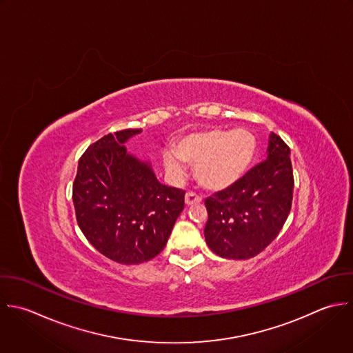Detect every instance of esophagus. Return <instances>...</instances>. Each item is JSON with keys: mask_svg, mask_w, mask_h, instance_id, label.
Masks as SVG:
<instances>
[{"mask_svg": "<svg viewBox=\"0 0 353 353\" xmlns=\"http://www.w3.org/2000/svg\"><path fill=\"white\" fill-rule=\"evenodd\" d=\"M199 202H202V196H199L198 194L191 192V191L185 194V205H187V206L194 205V203H199Z\"/></svg>", "mask_w": 353, "mask_h": 353, "instance_id": "34e87169", "label": "esophagus"}]
</instances>
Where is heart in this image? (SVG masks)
<instances>
[{"mask_svg":"<svg viewBox=\"0 0 353 353\" xmlns=\"http://www.w3.org/2000/svg\"><path fill=\"white\" fill-rule=\"evenodd\" d=\"M257 151L254 134L243 128L210 129L185 136L176 152L163 155L166 170L183 177L184 162L195 166L198 181L209 190H225L236 184L249 170Z\"/></svg>","mask_w":353,"mask_h":353,"instance_id":"b5f03b06","label":"heart"}]
</instances>
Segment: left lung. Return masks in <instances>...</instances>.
Segmentation results:
<instances>
[{"label":"left lung","instance_id":"1","mask_svg":"<svg viewBox=\"0 0 353 353\" xmlns=\"http://www.w3.org/2000/svg\"><path fill=\"white\" fill-rule=\"evenodd\" d=\"M268 157L236 184L205 201V239L223 259L246 260L261 253L279 234L292 209L293 168L289 145L270 134Z\"/></svg>","mask_w":353,"mask_h":353}]
</instances>
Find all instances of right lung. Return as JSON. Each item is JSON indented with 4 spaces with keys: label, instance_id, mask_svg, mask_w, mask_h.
I'll use <instances>...</instances> for the list:
<instances>
[{
    "label": "right lung",
    "instance_id": "right-lung-1",
    "mask_svg": "<svg viewBox=\"0 0 353 353\" xmlns=\"http://www.w3.org/2000/svg\"><path fill=\"white\" fill-rule=\"evenodd\" d=\"M141 129L108 133L79 158L72 184L77 223L90 245L119 264L158 256L184 209V191L158 181L151 163L126 151Z\"/></svg>",
    "mask_w": 353,
    "mask_h": 353
}]
</instances>
